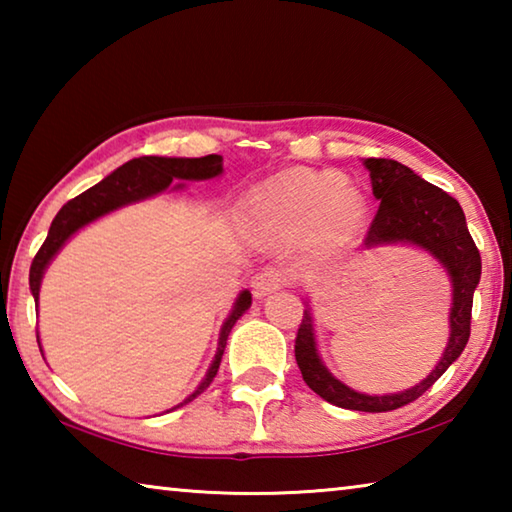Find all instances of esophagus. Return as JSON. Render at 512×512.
Returning <instances> with one entry per match:
<instances>
[{
    "label": "esophagus",
    "mask_w": 512,
    "mask_h": 512,
    "mask_svg": "<svg viewBox=\"0 0 512 512\" xmlns=\"http://www.w3.org/2000/svg\"><path fill=\"white\" fill-rule=\"evenodd\" d=\"M284 282H287V277H284L282 268H275V266L262 268V271L253 277L255 298H264V296H268V293L282 289Z\"/></svg>",
    "instance_id": "obj_1"
}]
</instances>
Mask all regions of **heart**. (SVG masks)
<instances>
[{
  "instance_id": "1",
  "label": "heart",
  "mask_w": 512,
  "mask_h": 512,
  "mask_svg": "<svg viewBox=\"0 0 512 512\" xmlns=\"http://www.w3.org/2000/svg\"><path fill=\"white\" fill-rule=\"evenodd\" d=\"M250 207L287 230H314L323 250L348 246L366 221V198L336 171L289 169L253 189Z\"/></svg>"
}]
</instances>
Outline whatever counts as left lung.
I'll return each instance as SVG.
<instances>
[{
  "label": "left lung",
  "mask_w": 512,
  "mask_h": 512,
  "mask_svg": "<svg viewBox=\"0 0 512 512\" xmlns=\"http://www.w3.org/2000/svg\"><path fill=\"white\" fill-rule=\"evenodd\" d=\"M366 167L370 171L372 194L381 203L363 244L379 246L409 241V244L427 248L452 275L454 307L452 316H449L452 318V334H449L447 350L436 370L422 384L409 388V391L375 397L354 393L352 388L334 379L332 372L318 359L314 327H311L309 311H305L296 336V361L305 384L329 404L350 411L384 413L402 409V406L418 400L461 357L467 339H470L472 300L481 277V255L470 230H467L465 214L456 198L422 180L418 173H413L409 167L395 160L368 158Z\"/></svg>",
  "instance_id": "8db88e82"
}]
</instances>
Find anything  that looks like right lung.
<instances>
[{
    "mask_svg": "<svg viewBox=\"0 0 512 512\" xmlns=\"http://www.w3.org/2000/svg\"><path fill=\"white\" fill-rule=\"evenodd\" d=\"M221 171H223V158L214 153L205 155V158H158V155H144V158H135L131 162H126L124 167H119L117 171H112L108 178H103L99 185H94L88 189V192H83L76 198H72V201H67L63 207H60L56 219L51 221V228H49L45 244L40 246V250L31 262L29 287H31L33 298H36V302H38L42 273H45V268L51 262V257H54L60 250V246H63L76 230L83 228L85 223L99 219V216L117 210V207H121V205L142 201V198H149L153 194L164 192V189L173 183V178L205 180V178L219 176ZM250 300L253 298H250L248 291H244L239 296L235 309H232V314L223 323L219 350H216V357H214L210 372L205 375L203 384L198 386L183 404L192 402L194 397L201 395L205 388L212 384L216 372H219V363L223 357L225 341H228L230 329L237 323L239 316L250 307ZM183 404H178V406H183Z\"/></svg>",
    "mask_w": 512,
    "mask_h": 512,
    "instance_id": "obj_1",
    "label": "right lung"
}]
</instances>
